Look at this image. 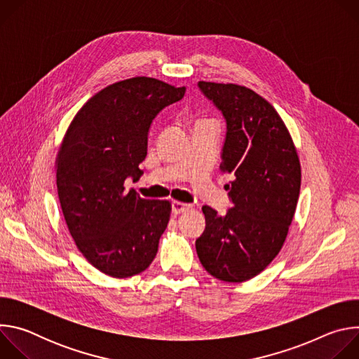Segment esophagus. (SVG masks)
<instances>
[{"instance_id":"obj_1","label":"esophagus","mask_w":359,"mask_h":359,"mask_svg":"<svg viewBox=\"0 0 359 359\" xmlns=\"http://www.w3.org/2000/svg\"><path fill=\"white\" fill-rule=\"evenodd\" d=\"M190 209V204L182 203V201H173L172 203V212L173 215H182Z\"/></svg>"}]
</instances>
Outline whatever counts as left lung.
<instances>
[{"label":"left lung","instance_id":"obj_1","mask_svg":"<svg viewBox=\"0 0 359 359\" xmlns=\"http://www.w3.org/2000/svg\"><path fill=\"white\" fill-rule=\"evenodd\" d=\"M222 111L227 133L220 170L233 208L224 216L203 206L206 229L196 240L201 266L213 277L243 283L259 276L280 252L301 187V165L291 135L263 96L236 83L198 82Z\"/></svg>","mask_w":359,"mask_h":359}]
</instances>
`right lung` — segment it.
Instances as JSON below:
<instances>
[{
	"label": "right lung",
	"mask_w": 359,
	"mask_h": 359,
	"mask_svg": "<svg viewBox=\"0 0 359 359\" xmlns=\"http://www.w3.org/2000/svg\"><path fill=\"white\" fill-rule=\"evenodd\" d=\"M184 92L147 76L115 82L79 109L60 146L57 187L68 230L83 257L107 276L140 274L156 257L172 204L126 191L125 182L143 175L151 121Z\"/></svg>",
	"instance_id": "add662e5"
}]
</instances>
